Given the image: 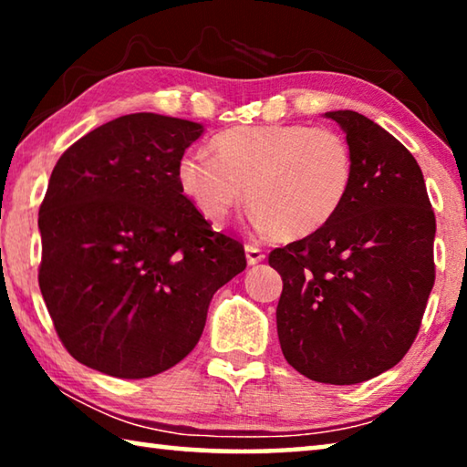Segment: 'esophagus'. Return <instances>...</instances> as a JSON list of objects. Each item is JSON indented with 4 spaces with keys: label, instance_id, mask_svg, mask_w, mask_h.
<instances>
[{
    "label": "esophagus",
    "instance_id": "1",
    "mask_svg": "<svg viewBox=\"0 0 467 467\" xmlns=\"http://www.w3.org/2000/svg\"><path fill=\"white\" fill-rule=\"evenodd\" d=\"M244 253H247V264L249 265H255L259 262H264V257H265L264 249L257 247V244H253V243L244 244Z\"/></svg>",
    "mask_w": 467,
    "mask_h": 467
}]
</instances>
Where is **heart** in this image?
Wrapping results in <instances>:
<instances>
[{"mask_svg": "<svg viewBox=\"0 0 467 467\" xmlns=\"http://www.w3.org/2000/svg\"><path fill=\"white\" fill-rule=\"evenodd\" d=\"M212 159L189 152L177 181L212 223L244 200L259 231L305 239L327 226L350 193L354 156L342 133L300 123L234 125L210 141Z\"/></svg>", "mask_w": 467, "mask_h": 467, "instance_id": "b5f03b06", "label": "heart"}]
</instances>
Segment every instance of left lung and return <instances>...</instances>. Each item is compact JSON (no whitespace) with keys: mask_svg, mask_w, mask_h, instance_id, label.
Masks as SVG:
<instances>
[{"mask_svg":"<svg viewBox=\"0 0 467 467\" xmlns=\"http://www.w3.org/2000/svg\"><path fill=\"white\" fill-rule=\"evenodd\" d=\"M354 156L350 193L327 226L278 247L284 358L311 381L354 385L410 350L434 284V212L410 150L354 110H331Z\"/></svg>","mask_w":467,"mask_h":467,"instance_id":"left-lung-1","label":"left lung"}]
</instances>
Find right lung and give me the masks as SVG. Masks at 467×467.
Masks as SVG:
<instances>
[{
	"label": "right lung",
	"instance_id": "1",
	"mask_svg": "<svg viewBox=\"0 0 467 467\" xmlns=\"http://www.w3.org/2000/svg\"><path fill=\"white\" fill-rule=\"evenodd\" d=\"M200 123L123 115L69 146L38 210L47 311L72 357L144 379L183 360L214 292L247 267L183 195L177 164Z\"/></svg>",
	"mask_w": 467,
	"mask_h": 467
}]
</instances>
